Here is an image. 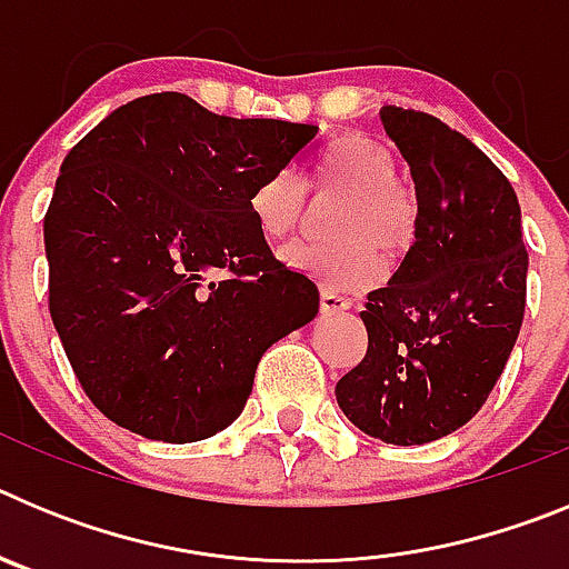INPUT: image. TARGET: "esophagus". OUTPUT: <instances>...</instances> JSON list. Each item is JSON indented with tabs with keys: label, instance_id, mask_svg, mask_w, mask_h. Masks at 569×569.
Listing matches in <instances>:
<instances>
[{
	"label": "esophagus",
	"instance_id": "34e87169",
	"mask_svg": "<svg viewBox=\"0 0 569 569\" xmlns=\"http://www.w3.org/2000/svg\"><path fill=\"white\" fill-rule=\"evenodd\" d=\"M321 313H345V310H350V299H345V296L339 293H330V290H321Z\"/></svg>",
	"mask_w": 569,
	"mask_h": 569
}]
</instances>
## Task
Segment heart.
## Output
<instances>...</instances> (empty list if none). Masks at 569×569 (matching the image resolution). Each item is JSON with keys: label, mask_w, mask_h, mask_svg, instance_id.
Instances as JSON below:
<instances>
[{"label": "heart", "mask_w": 569, "mask_h": 569, "mask_svg": "<svg viewBox=\"0 0 569 569\" xmlns=\"http://www.w3.org/2000/svg\"><path fill=\"white\" fill-rule=\"evenodd\" d=\"M316 199H339L328 224L336 244H296L288 268L313 276L328 290H365L379 279L381 259H396L413 244L419 204L396 179L390 150L367 136H341L316 156L308 176ZM250 216L264 239L279 241L299 228L305 188L293 173L268 176L250 193Z\"/></svg>", "instance_id": "heart-1"}]
</instances>
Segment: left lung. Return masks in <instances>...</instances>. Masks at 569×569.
Masks as SVG:
<instances>
[{
    "label": "left lung",
    "instance_id": "1",
    "mask_svg": "<svg viewBox=\"0 0 569 569\" xmlns=\"http://www.w3.org/2000/svg\"><path fill=\"white\" fill-rule=\"evenodd\" d=\"M416 184L413 248L367 296V353L336 385L341 413L385 445L465 427L519 339L527 250L516 190L476 144L427 113L381 108Z\"/></svg>",
    "mask_w": 569,
    "mask_h": 569
}]
</instances>
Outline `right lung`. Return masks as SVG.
<instances>
[{"mask_svg": "<svg viewBox=\"0 0 569 569\" xmlns=\"http://www.w3.org/2000/svg\"><path fill=\"white\" fill-rule=\"evenodd\" d=\"M316 133L153 93L64 156L44 216L50 319L110 421L170 445L210 439L244 410L264 350L316 319V284L250 216V193Z\"/></svg>", "mask_w": 569, "mask_h": 569, "instance_id": "1", "label": "right lung"}]
</instances>
